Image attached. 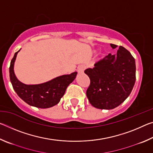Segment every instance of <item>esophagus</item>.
I'll return each mask as SVG.
<instances>
[{"label":"esophagus","instance_id":"esophagus-1","mask_svg":"<svg viewBox=\"0 0 153 153\" xmlns=\"http://www.w3.org/2000/svg\"><path fill=\"white\" fill-rule=\"evenodd\" d=\"M85 69H86V66H85L84 65H80L78 67V68H77V70H78V72L79 74H82L84 73Z\"/></svg>","mask_w":153,"mask_h":153}]
</instances>
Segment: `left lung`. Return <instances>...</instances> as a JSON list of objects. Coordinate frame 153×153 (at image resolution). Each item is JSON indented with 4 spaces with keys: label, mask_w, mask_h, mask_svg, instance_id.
Listing matches in <instances>:
<instances>
[{
    "label": "left lung",
    "mask_w": 153,
    "mask_h": 153,
    "mask_svg": "<svg viewBox=\"0 0 153 153\" xmlns=\"http://www.w3.org/2000/svg\"><path fill=\"white\" fill-rule=\"evenodd\" d=\"M113 48L117 45L111 44ZM84 73L90 79L86 96L93 107L112 109L118 107L130 94L136 82L135 59L120 46L117 55L105 56L96 62L94 68Z\"/></svg>",
    "instance_id": "1"
}]
</instances>
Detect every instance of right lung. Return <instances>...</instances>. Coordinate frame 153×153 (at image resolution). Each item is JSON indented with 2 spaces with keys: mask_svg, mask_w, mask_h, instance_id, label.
<instances>
[{
  "mask_svg": "<svg viewBox=\"0 0 153 153\" xmlns=\"http://www.w3.org/2000/svg\"><path fill=\"white\" fill-rule=\"evenodd\" d=\"M19 51L15 53L9 67L10 80L15 92L33 107L46 108L56 105L63 97L67 87L76 78L77 72L57 77L44 84L25 85L17 79L13 71L14 62Z\"/></svg>",
  "mask_w": 153,
  "mask_h": 153,
  "instance_id": "right-lung-1",
  "label": "right lung"
}]
</instances>
